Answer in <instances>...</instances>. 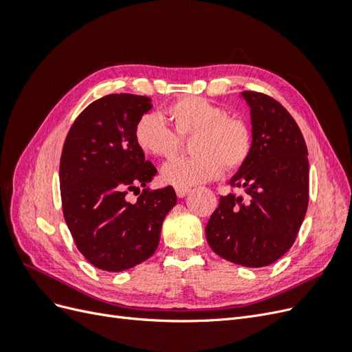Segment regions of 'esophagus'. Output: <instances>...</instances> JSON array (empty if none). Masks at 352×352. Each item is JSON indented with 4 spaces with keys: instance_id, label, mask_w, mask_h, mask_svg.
<instances>
[{
    "instance_id": "obj_1",
    "label": "esophagus",
    "mask_w": 352,
    "mask_h": 352,
    "mask_svg": "<svg viewBox=\"0 0 352 352\" xmlns=\"http://www.w3.org/2000/svg\"><path fill=\"white\" fill-rule=\"evenodd\" d=\"M189 188H182V186H177L176 188V195L179 197V198H184V197H186L188 195V192H189Z\"/></svg>"
}]
</instances>
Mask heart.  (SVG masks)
Masks as SVG:
<instances>
[{"instance_id": "1", "label": "heart", "mask_w": 352, "mask_h": 352, "mask_svg": "<svg viewBox=\"0 0 352 352\" xmlns=\"http://www.w3.org/2000/svg\"><path fill=\"white\" fill-rule=\"evenodd\" d=\"M170 131L162 117L146 113L135 126L133 138L140 150L148 155L172 158L177 154L181 140H192L190 151L195 155L176 158L164 166L162 177L166 184L189 188L217 179L223 167L238 170L251 154L252 138L248 124L204 98L186 97L167 110Z\"/></svg>"}]
</instances>
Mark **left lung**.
Instances as JSON below:
<instances>
[{
  "instance_id": "1",
  "label": "left lung",
  "mask_w": 352,
  "mask_h": 352,
  "mask_svg": "<svg viewBox=\"0 0 352 352\" xmlns=\"http://www.w3.org/2000/svg\"><path fill=\"white\" fill-rule=\"evenodd\" d=\"M251 114V154L230 186L247 199L220 197L207 228L217 255L245 267H264L289 250L308 207V153L304 136L287 110L269 95L243 91Z\"/></svg>"
}]
</instances>
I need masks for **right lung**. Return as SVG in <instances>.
<instances>
[{"label": "right lung", "instance_id": "1", "mask_svg": "<svg viewBox=\"0 0 352 352\" xmlns=\"http://www.w3.org/2000/svg\"><path fill=\"white\" fill-rule=\"evenodd\" d=\"M151 109V98L142 95H105L79 114L63 146V214L83 257L105 272L150 258L177 201L172 186L144 189L133 204L126 199L127 190L145 188L157 175L133 138Z\"/></svg>", "mask_w": 352, "mask_h": 352}]
</instances>
